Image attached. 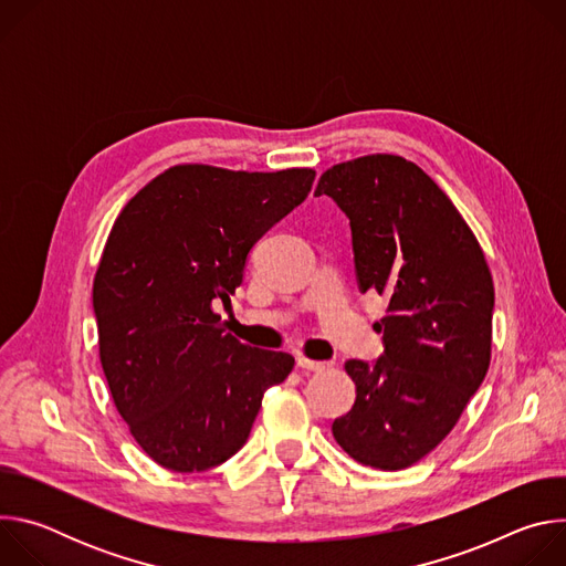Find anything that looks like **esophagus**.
I'll list each match as a JSON object with an SVG mask.
<instances>
[{
    "label": "esophagus",
    "mask_w": 566,
    "mask_h": 566,
    "mask_svg": "<svg viewBox=\"0 0 566 566\" xmlns=\"http://www.w3.org/2000/svg\"><path fill=\"white\" fill-rule=\"evenodd\" d=\"M297 367L300 369H308V371H325L329 365L327 363H319V360H311V358H304V356H297L295 358Z\"/></svg>",
    "instance_id": "obj_1"
}]
</instances>
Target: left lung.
<instances>
[{
  "mask_svg": "<svg viewBox=\"0 0 566 566\" xmlns=\"http://www.w3.org/2000/svg\"><path fill=\"white\" fill-rule=\"evenodd\" d=\"M349 217L356 280L389 300L376 363L347 360L354 408L334 421L358 463L402 470L454 428L491 365L495 286L476 237L412 160L369 154L319 177Z\"/></svg>",
  "mask_w": 566,
  "mask_h": 566,
  "instance_id": "8db88e82",
  "label": "left lung"
}]
</instances>
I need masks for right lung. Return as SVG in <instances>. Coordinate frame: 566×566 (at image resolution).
Instances as JSON below:
<instances>
[{"label": "right lung", "mask_w": 566, "mask_h": 566, "mask_svg": "<svg viewBox=\"0 0 566 566\" xmlns=\"http://www.w3.org/2000/svg\"><path fill=\"white\" fill-rule=\"evenodd\" d=\"M315 172L175 166L123 208L94 277L101 365L114 406L158 465L201 472L247 443L262 396L295 360L226 334L255 241L300 206Z\"/></svg>", "instance_id": "right-lung-1"}]
</instances>
